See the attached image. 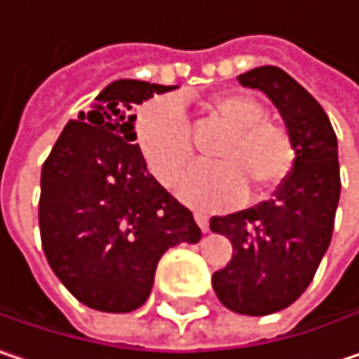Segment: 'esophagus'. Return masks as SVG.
<instances>
[{"label": "esophagus", "mask_w": 359, "mask_h": 359, "mask_svg": "<svg viewBox=\"0 0 359 359\" xmlns=\"http://www.w3.org/2000/svg\"><path fill=\"white\" fill-rule=\"evenodd\" d=\"M193 216H195V222L199 224V229H201L203 233H208V229H210V216H208L205 212H201V210H197Z\"/></svg>", "instance_id": "34e87169"}]
</instances>
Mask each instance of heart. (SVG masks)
<instances>
[{
	"label": "heart",
	"instance_id": "heart-1",
	"mask_svg": "<svg viewBox=\"0 0 359 359\" xmlns=\"http://www.w3.org/2000/svg\"><path fill=\"white\" fill-rule=\"evenodd\" d=\"M203 108L226 137L212 160L218 164L193 166L179 180L180 199L197 208L237 205L248 189L253 197L276 189L293 168L295 147L289 130L266 118V108L245 93H216ZM137 145L162 184L179 179L193 154L191 126L184 109L172 97H158L139 109L135 120Z\"/></svg>",
	"mask_w": 359,
	"mask_h": 359
}]
</instances>
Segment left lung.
Segmentation results:
<instances>
[{
    "label": "left lung",
    "mask_w": 359,
    "mask_h": 359,
    "mask_svg": "<svg viewBox=\"0 0 359 359\" xmlns=\"http://www.w3.org/2000/svg\"><path fill=\"white\" fill-rule=\"evenodd\" d=\"M237 81L264 91L293 139L295 162L274 199L210 220L233 243V259L214 272L220 304L266 316L291 306L312 283L330 245L341 195L337 135L323 106L285 70L259 66Z\"/></svg>",
    "instance_id": "1"
}]
</instances>
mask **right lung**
<instances>
[{"instance_id": "add662e5", "label": "right lung", "mask_w": 359, "mask_h": 359, "mask_svg": "<svg viewBox=\"0 0 359 359\" xmlns=\"http://www.w3.org/2000/svg\"><path fill=\"white\" fill-rule=\"evenodd\" d=\"M177 87L120 79L79 111L41 168L39 229L45 257L85 306L141 308L160 257L197 243L193 214L154 175L135 143V106Z\"/></svg>"}]
</instances>
